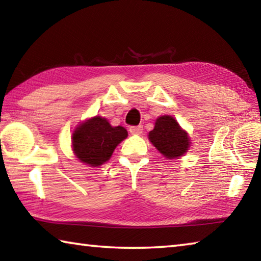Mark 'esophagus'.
<instances>
[{
	"instance_id": "obj_1",
	"label": "esophagus",
	"mask_w": 261,
	"mask_h": 261,
	"mask_svg": "<svg viewBox=\"0 0 261 261\" xmlns=\"http://www.w3.org/2000/svg\"><path fill=\"white\" fill-rule=\"evenodd\" d=\"M130 134L131 135H135V136H139L143 134V126L141 125H138V126H130Z\"/></svg>"
}]
</instances>
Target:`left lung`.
<instances>
[{"mask_svg":"<svg viewBox=\"0 0 261 261\" xmlns=\"http://www.w3.org/2000/svg\"><path fill=\"white\" fill-rule=\"evenodd\" d=\"M148 139L168 160L183 156L191 146L189 134L170 115L156 118L154 129L148 132Z\"/></svg>","mask_w":261,"mask_h":261,"instance_id":"obj_1","label":"left lung"}]
</instances>
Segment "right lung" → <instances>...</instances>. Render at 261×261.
Masks as SVG:
<instances>
[{"instance_id": "obj_1", "label": "right lung", "mask_w": 261, "mask_h": 261, "mask_svg": "<svg viewBox=\"0 0 261 261\" xmlns=\"http://www.w3.org/2000/svg\"><path fill=\"white\" fill-rule=\"evenodd\" d=\"M127 137L125 127L113 126L107 118L94 116L79 123L71 136V147L79 161L90 167L107 162L117 145Z\"/></svg>"}]
</instances>
